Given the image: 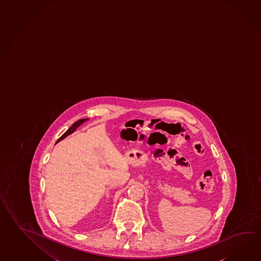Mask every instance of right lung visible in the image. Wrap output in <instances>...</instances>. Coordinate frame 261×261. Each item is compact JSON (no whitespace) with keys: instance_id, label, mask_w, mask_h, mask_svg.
I'll list each match as a JSON object with an SVG mask.
<instances>
[{"instance_id":"1","label":"right lung","mask_w":261,"mask_h":261,"mask_svg":"<svg viewBox=\"0 0 261 261\" xmlns=\"http://www.w3.org/2000/svg\"><path fill=\"white\" fill-rule=\"evenodd\" d=\"M85 121H87V119H81L79 121H77V122H75L65 132L60 138H59V140H58V142L60 141V140H62V139H65L67 136H69V134L73 133L75 130H76V128L78 127L80 124H82L83 122H85Z\"/></svg>"}]
</instances>
